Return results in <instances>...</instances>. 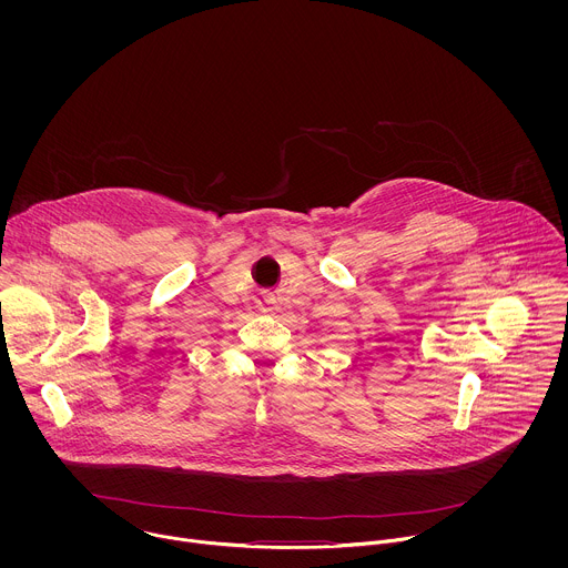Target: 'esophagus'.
I'll list each match as a JSON object with an SVG mask.
<instances>
[{
    "label": "esophagus",
    "instance_id": "esophagus-1",
    "mask_svg": "<svg viewBox=\"0 0 568 568\" xmlns=\"http://www.w3.org/2000/svg\"><path fill=\"white\" fill-rule=\"evenodd\" d=\"M273 304H275V302H273V300H271V297H264V300H262V306H264V308H266V306H268V308H271V306H273Z\"/></svg>",
    "mask_w": 568,
    "mask_h": 568
}]
</instances>
